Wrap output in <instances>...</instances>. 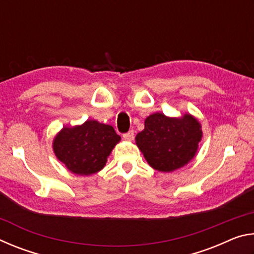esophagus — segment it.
Here are the masks:
<instances>
[{
    "mask_svg": "<svg viewBox=\"0 0 254 254\" xmlns=\"http://www.w3.org/2000/svg\"><path fill=\"white\" fill-rule=\"evenodd\" d=\"M123 137H124V139H126V140L131 141V140L134 139V132H133L132 130H130L128 132L124 133V134H123Z\"/></svg>",
    "mask_w": 254,
    "mask_h": 254,
    "instance_id": "obj_1",
    "label": "esophagus"
}]
</instances>
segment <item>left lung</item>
Instances as JSON below:
<instances>
[{
    "label": "left lung",
    "mask_w": 254,
    "mask_h": 254,
    "mask_svg": "<svg viewBox=\"0 0 254 254\" xmlns=\"http://www.w3.org/2000/svg\"><path fill=\"white\" fill-rule=\"evenodd\" d=\"M201 136L200 124L190 114L168 118L154 113L145 119L144 130L137 133L135 142L153 169L169 173L195 157Z\"/></svg>",
    "instance_id": "left-lung-1"
}]
</instances>
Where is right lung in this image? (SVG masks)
<instances>
[{
	"label": "right lung",
	"instance_id": "right-lung-1",
	"mask_svg": "<svg viewBox=\"0 0 254 254\" xmlns=\"http://www.w3.org/2000/svg\"><path fill=\"white\" fill-rule=\"evenodd\" d=\"M120 140L121 136L113 127L87 120L81 126L64 127L55 136L53 148L68 170L88 176L104 168L107 157Z\"/></svg>",
	"mask_w": 254,
	"mask_h": 254
}]
</instances>
